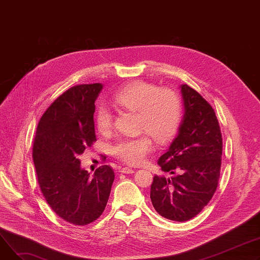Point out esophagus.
Here are the masks:
<instances>
[{
  "instance_id": "obj_1",
  "label": "esophagus",
  "mask_w": 260,
  "mask_h": 260,
  "mask_svg": "<svg viewBox=\"0 0 260 260\" xmlns=\"http://www.w3.org/2000/svg\"><path fill=\"white\" fill-rule=\"evenodd\" d=\"M135 171L133 170V169H131V168H123V169H121L120 170V173H122V174H133Z\"/></svg>"
}]
</instances>
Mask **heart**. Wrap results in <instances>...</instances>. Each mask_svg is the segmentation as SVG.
Masks as SVG:
<instances>
[{"label":"heart","mask_w":260,"mask_h":260,"mask_svg":"<svg viewBox=\"0 0 260 260\" xmlns=\"http://www.w3.org/2000/svg\"><path fill=\"white\" fill-rule=\"evenodd\" d=\"M114 100L122 107L138 112L140 127L159 142L170 141L179 127L181 105L178 97L171 90L159 89L148 82L135 81L121 87L115 93ZM94 120L100 133H107L113 127L114 116L106 105L98 106ZM152 148V139L144 134L117 140L112 152L118 159L135 166L140 165Z\"/></svg>","instance_id":"obj_1"}]
</instances>
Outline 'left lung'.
<instances>
[{"instance_id": "obj_1", "label": "left lung", "mask_w": 260, "mask_h": 260, "mask_svg": "<svg viewBox=\"0 0 260 260\" xmlns=\"http://www.w3.org/2000/svg\"><path fill=\"white\" fill-rule=\"evenodd\" d=\"M183 118L177 137L158 165L172 177L154 176L151 200L162 217L192 219L212 199L220 175L222 137L212 106L186 84L180 85Z\"/></svg>"}]
</instances>
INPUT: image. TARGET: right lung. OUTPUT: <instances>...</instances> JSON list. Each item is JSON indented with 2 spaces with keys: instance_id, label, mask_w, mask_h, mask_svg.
<instances>
[{
  "instance_id": "right-lung-1",
  "label": "right lung",
  "mask_w": 260,
  "mask_h": 260,
  "mask_svg": "<svg viewBox=\"0 0 260 260\" xmlns=\"http://www.w3.org/2000/svg\"><path fill=\"white\" fill-rule=\"evenodd\" d=\"M101 83L77 85L54 100L40 119L32 147L38 181L49 207L65 221L85 225L101 216L115 173L102 166L90 174L79 155L95 140L94 101Z\"/></svg>"
}]
</instances>
